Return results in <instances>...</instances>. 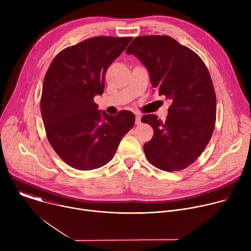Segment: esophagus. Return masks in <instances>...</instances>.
<instances>
[{"instance_id": "esophagus-1", "label": "esophagus", "mask_w": 251, "mask_h": 251, "mask_svg": "<svg viewBox=\"0 0 251 251\" xmlns=\"http://www.w3.org/2000/svg\"><path fill=\"white\" fill-rule=\"evenodd\" d=\"M135 123L137 124V125H139L140 123H141V116H140V114H138V113H136L135 114Z\"/></svg>"}]
</instances>
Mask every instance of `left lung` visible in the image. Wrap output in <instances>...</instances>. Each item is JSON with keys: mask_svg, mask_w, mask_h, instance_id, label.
<instances>
[{"mask_svg": "<svg viewBox=\"0 0 251 251\" xmlns=\"http://www.w3.org/2000/svg\"><path fill=\"white\" fill-rule=\"evenodd\" d=\"M126 53L139 58L159 95L172 100L165 122L155 114L141 119L154 130L144 144L148 161L166 172L186 169L201 156L216 124V92L204 62L168 35L137 37Z\"/></svg>", "mask_w": 251, "mask_h": 251, "instance_id": "obj_1", "label": "left lung"}]
</instances>
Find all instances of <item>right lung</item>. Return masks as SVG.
Listing matches in <instances>:
<instances>
[{
    "label": "right lung",
    "mask_w": 251,
    "mask_h": 251,
    "mask_svg": "<svg viewBox=\"0 0 251 251\" xmlns=\"http://www.w3.org/2000/svg\"><path fill=\"white\" fill-rule=\"evenodd\" d=\"M131 40H85L58 52L47 71L41 98L47 137L56 154L76 170H94L110 162L133 128L132 112L112 116L99 111L93 100L103 93L107 68Z\"/></svg>",
    "instance_id": "add662e5"
}]
</instances>
